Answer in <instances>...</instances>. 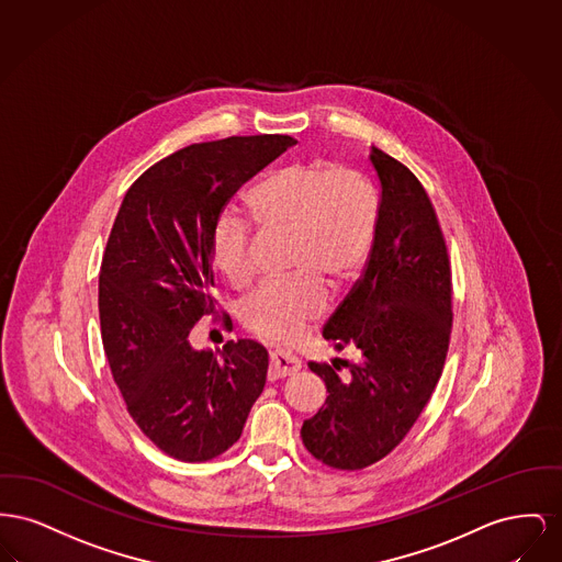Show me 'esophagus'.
I'll return each mask as SVG.
<instances>
[{
	"label": "esophagus",
	"mask_w": 562,
	"mask_h": 562,
	"mask_svg": "<svg viewBox=\"0 0 562 562\" xmlns=\"http://www.w3.org/2000/svg\"><path fill=\"white\" fill-rule=\"evenodd\" d=\"M300 368H302V361L295 355L285 353V351H270V368H268L270 381L292 376Z\"/></svg>",
	"instance_id": "1"
}]
</instances>
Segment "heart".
<instances>
[{
	"label": "heart",
	"instance_id": "obj_1",
	"mask_svg": "<svg viewBox=\"0 0 562 562\" xmlns=\"http://www.w3.org/2000/svg\"><path fill=\"white\" fill-rule=\"evenodd\" d=\"M251 220L267 231H292V274L262 283L243 304V324L256 336L290 345L324 315L331 283L349 281L363 267L379 222L372 186L353 169L331 162H294L256 183L247 196ZM220 277L245 288L254 279L251 222L224 213L209 243Z\"/></svg>",
	"mask_w": 562,
	"mask_h": 562
}]
</instances>
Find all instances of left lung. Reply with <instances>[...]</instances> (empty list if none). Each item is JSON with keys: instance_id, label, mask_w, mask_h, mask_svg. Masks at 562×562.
<instances>
[{"instance_id": "8db88e82", "label": "left lung", "mask_w": 562, "mask_h": 562, "mask_svg": "<svg viewBox=\"0 0 562 562\" xmlns=\"http://www.w3.org/2000/svg\"><path fill=\"white\" fill-rule=\"evenodd\" d=\"M370 162L381 183L372 251L324 327L336 351L349 347L357 359L308 363L327 397L300 431L317 461L347 472L381 461L413 429L442 376L452 329L450 260L436 209L400 160L372 148Z\"/></svg>"}]
</instances>
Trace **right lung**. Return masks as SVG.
I'll list each match as a JSON object with an SVG mask.
<instances>
[{"label":"right lung","instance_id":"add662e5","mask_svg":"<svg viewBox=\"0 0 562 562\" xmlns=\"http://www.w3.org/2000/svg\"><path fill=\"white\" fill-rule=\"evenodd\" d=\"M295 144L249 135L178 149L135 179L112 226L99 274L103 349L133 420L179 461L226 452L267 383V349L256 340H228L217 357L188 336L215 313V222L245 181Z\"/></svg>","mask_w":562,"mask_h":562}]
</instances>
